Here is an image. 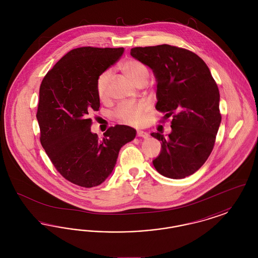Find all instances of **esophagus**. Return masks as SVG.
<instances>
[{
  "instance_id": "1",
  "label": "esophagus",
  "mask_w": 258,
  "mask_h": 258,
  "mask_svg": "<svg viewBox=\"0 0 258 258\" xmlns=\"http://www.w3.org/2000/svg\"><path fill=\"white\" fill-rule=\"evenodd\" d=\"M136 135H137L138 137H142V138H147L148 136H149L147 133H145V132H143V131H138V132L136 133Z\"/></svg>"
}]
</instances>
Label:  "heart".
Masks as SVG:
<instances>
[{
	"instance_id": "heart-1",
	"label": "heart",
	"mask_w": 258,
	"mask_h": 258,
	"mask_svg": "<svg viewBox=\"0 0 258 258\" xmlns=\"http://www.w3.org/2000/svg\"><path fill=\"white\" fill-rule=\"evenodd\" d=\"M122 74L130 79L136 86H144L147 83L150 71L143 61L135 58H130L122 61L119 66ZM111 74L109 71H103L96 79V93L100 101H105L109 96V82ZM148 107L144 103L126 102L120 104L113 113V116L120 123L135 125L142 122Z\"/></svg>"
}]
</instances>
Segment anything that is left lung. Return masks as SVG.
I'll return each instance as SVG.
<instances>
[{
	"label": "left lung",
	"instance_id": "obj_1",
	"mask_svg": "<svg viewBox=\"0 0 258 258\" xmlns=\"http://www.w3.org/2000/svg\"><path fill=\"white\" fill-rule=\"evenodd\" d=\"M131 55L153 70L156 108L165 114L164 120L172 117L170 135H151L161 142L153 164L164 177L183 179L197 172L213 151L221 121L218 85L206 62L189 50L161 44L132 48Z\"/></svg>",
	"mask_w": 258,
	"mask_h": 258
}]
</instances>
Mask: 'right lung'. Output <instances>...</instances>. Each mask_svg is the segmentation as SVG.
Masks as SVG:
<instances>
[{
	"instance_id": "obj_1",
	"label": "right lung",
	"mask_w": 258,
	"mask_h": 258,
	"mask_svg": "<svg viewBox=\"0 0 258 258\" xmlns=\"http://www.w3.org/2000/svg\"><path fill=\"white\" fill-rule=\"evenodd\" d=\"M123 47L84 46L71 50L43 77L37 119L39 140L56 170L83 187L101 184L113 170L119 151L135 137L123 124L110 126L100 139L90 128L98 111L96 79L123 55Z\"/></svg>"
}]
</instances>
